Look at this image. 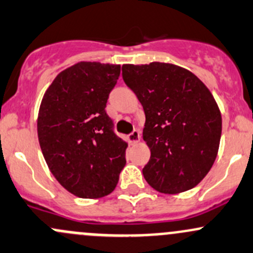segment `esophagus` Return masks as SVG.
<instances>
[{
  "label": "esophagus",
  "mask_w": 253,
  "mask_h": 253,
  "mask_svg": "<svg viewBox=\"0 0 253 253\" xmlns=\"http://www.w3.org/2000/svg\"><path fill=\"white\" fill-rule=\"evenodd\" d=\"M127 139H128L129 144H135V143H138L140 140V132L135 129L131 134H128Z\"/></svg>",
  "instance_id": "34e87169"
}]
</instances>
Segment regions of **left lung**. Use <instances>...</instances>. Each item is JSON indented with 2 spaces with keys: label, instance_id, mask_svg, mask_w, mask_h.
<instances>
[{
  "label": "left lung",
  "instance_id": "1",
  "mask_svg": "<svg viewBox=\"0 0 253 253\" xmlns=\"http://www.w3.org/2000/svg\"><path fill=\"white\" fill-rule=\"evenodd\" d=\"M122 78L144 109L143 139L151 153L145 180L164 194L196 187L216 160L222 134L212 93L191 71L169 63L124 64Z\"/></svg>",
  "mask_w": 253,
  "mask_h": 253
}]
</instances>
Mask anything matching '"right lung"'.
I'll return each mask as SVG.
<instances>
[{
    "label": "right lung",
    "instance_id": "1",
    "mask_svg": "<svg viewBox=\"0 0 253 253\" xmlns=\"http://www.w3.org/2000/svg\"><path fill=\"white\" fill-rule=\"evenodd\" d=\"M119 64L79 62L53 80L37 116L42 154L69 193L98 199L115 189L126 165L127 143L114 133L105 111Z\"/></svg>",
    "mask_w": 253,
    "mask_h": 253
}]
</instances>
